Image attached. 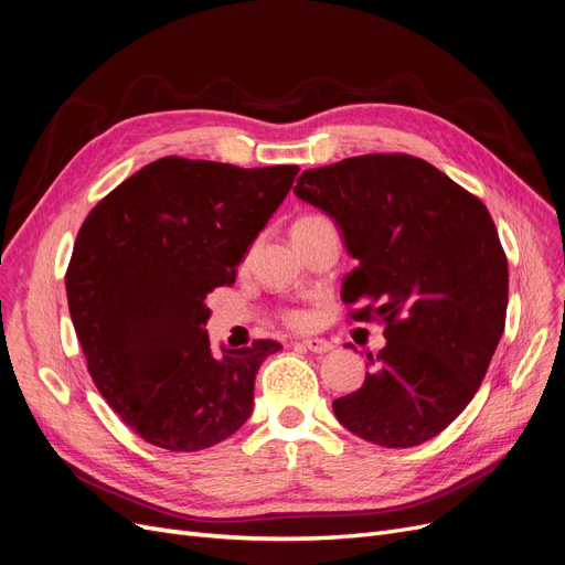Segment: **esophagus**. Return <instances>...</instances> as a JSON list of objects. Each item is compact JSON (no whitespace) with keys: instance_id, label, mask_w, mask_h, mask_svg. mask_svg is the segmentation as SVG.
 I'll list each match as a JSON object with an SVG mask.
<instances>
[{"instance_id":"esophagus-1","label":"esophagus","mask_w":565,"mask_h":565,"mask_svg":"<svg viewBox=\"0 0 565 565\" xmlns=\"http://www.w3.org/2000/svg\"><path fill=\"white\" fill-rule=\"evenodd\" d=\"M301 347L303 349H309V351H313V353H328V351H332V344L328 339H320V337H309V339H303L301 341Z\"/></svg>"}]
</instances>
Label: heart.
I'll use <instances>...</instances> for the list:
<instances>
[{"label": "heart", "mask_w": 565, "mask_h": 565, "mask_svg": "<svg viewBox=\"0 0 565 565\" xmlns=\"http://www.w3.org/2000/svg\"><path fill=\"white\" fill-rule=\"evenodd\" d=\"M324 221H328V218H322V216H303V218H299V221H297L295 228L318 226V224H324ZM289 322H292V324H303V322H306V318H303L301 313H292V316H289Z\"/></svg>", "instance_id": "obj_1"}]
</instances>
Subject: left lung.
Instances as JSON below:
<instances>
[{
	"instance_id": "8db88e82",
	"label": "left lung",
	"mask_w": 565,
	"mask_h": 565,
	"mask_svg": "<svg viewBox=\"0 0 565 565\" xmlns=\"http://www.w3.org/2000/svg\"><path fill=\"white\" fill-rule=\"evenodd\" d=\"M295 195L328 214L358 266L341 299L386 322L365 382L332 403L374 446L413 448L469 405L498 349L509 268L486 204L413 156H361L306 169Z\"/></svg>"
}]
</instances>
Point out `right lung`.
I'll return each mask as SVG.
<instances>
[{"instance_id":"1","label":"right lung","mask_w":565,"mask_h":565,"mask_svg":"<svg viewBox=\"0 0 565 565\" xmlns=\"http://www.w3.org/2000/svg\"><path fill=\"white\" fill-rule=\"evenodd\" d=\"M297 172L162 158L84 218L67 309L100 396L152 446L204 450L249 419L256 372L282 347L264 339L216 353L204 297L233 282Z\"/></svg>"}]
</instances>
